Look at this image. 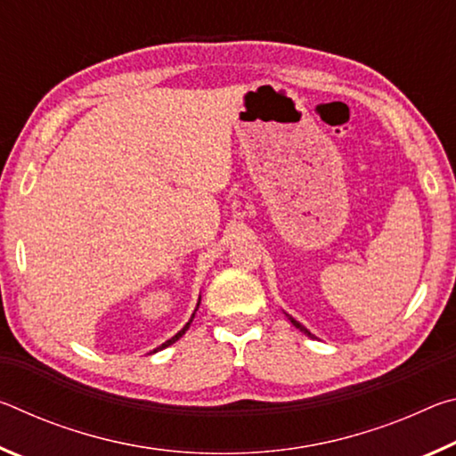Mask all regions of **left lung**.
<instances>
[{
  "instance_id": "left-lung-1",
  "label": "left lung",
  "mask_w": 456,
  "mask_h": 456,
  "mask_svg": "<svg viewBox=\"0 0 456 456\" xmlns=\"http://www.w3.org/2000/svg\"><path fill=\"white\" fill-rule=\"evenodd\" d=\"M291 320V323H293V326H296L299 331H304V334L305 336H310V338H314V334H312V331L310 330H305L304 326H302V323H299V322H296V320H293V318H289Z\"/></svg>"
}]
</instances>
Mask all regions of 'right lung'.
Segmentation results:
<instances>
[{
	"label": "right lung",
	"instance_id": "right-lung-1",
	"mask_svg": "<svg viewBox=\"0 0 456 456\" xmlns=\"http://www.w3.org/2000/svg\"><path fill=\"white\" fill-rule=\"evenodd\" d=\"M191 322H192V318L189 320V323H187V326H184L181 331H179V334H175L171 339H167V342L163 344V346H159V348L157 350H163V348H167V346H171V344H175L176 342V339H179L183 334H184V331H187L189 330V326H191ZM157 350H154V352H157Z\"/></svg>",
	"mask_w": 456,
	"mask_h": 456
}]
</instances>
